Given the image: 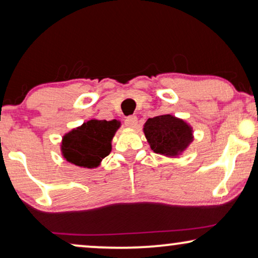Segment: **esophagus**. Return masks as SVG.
<instances>
[{
	"label": "esophagus",
	"mask_w": 258,
	"mask_h": 258,
	"mask_svg": "<svg viewBox=\"0 0 258 258\" xmlns=\"http://www.w3.org/2000/svg\"><path fill=\"white\" fill-rule=\"evenodd\" d=\"M124 124L129 128H135L137 124V117L135 115H130L128 117H125L124 119Z\"/></svg>",
	"instance_id": "1"
}]
</instances>
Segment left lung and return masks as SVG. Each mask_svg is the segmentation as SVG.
Masks as SVG:
<instances>
[{"label": "left lung", "instance_id": "8db88e82", "mask_svg": "<svg viewBox=\"0 0 258 258\" xmlns=\"http://www.w3.org/2000/svg\"><path fill=\"white\" fill-rule=\"evenodd\" d=\"M144 134L151 149L165 156H176L182 153L192 140L190 126L171 115L148 119L144 124Z\"/></svg>", "mask_w": 258, "mask_h": 258}]
</instances>
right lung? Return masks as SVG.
<instances>
[{
    "label": "right lung",
    "instance_id": "obj_1",
    "mask_svg": "<svg viewBox=\"0 0 258 258\" xmlns=\"http://www.w3.org/2000/svg\"><path fill=\"white\" fill-rule=\"evenodd\" d=\"M118 121L91 119L63 137L62 154L66 160L80 167L95 168L111 151V140Z\"/></svg>",
    "mask_w": 258,
    "mask_h": 258
}]
</instances>
